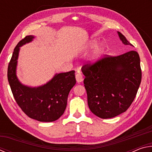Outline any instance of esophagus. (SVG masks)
Instances as JSON below:
<instances>
[{"mask_svg": "<svg viewBox=\"0 0 152 152\" xmlns=\"http://www.w3.org/2000/svg\"><path fill=\"white\" fill-rule=\"evenodd\" d=\"M76 81L78 82H81L83 80V77H82V75L80 74V72H79L76 74Z\"/></svg>", "mask_w": 152, "mask_h": 152, "instance_id": "34e87169", "label": "esophagus"}]
</instances>
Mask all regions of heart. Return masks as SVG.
Here are the masks:
<instances>
[{"label": "heart", "instance_id": "b5f03b06", "mask_svg": "<svg viewBox=\"0 0 152 152\" xmlns=\"http://www.w3.org/2000/svg\"><path fill=\"white\" fill-rule=\"evenodd\" d=\"M97 43V42L96 41H92V42H91V43H90V47L91 48H94V46H96ZM104 48L102 46H101V47L97 49V50L95 51V52L94 53V54L92 55V60H96V58H98V57L100 56V54L102 52V51H103Z\"/></svg>", "mask_w": 152, "mask_h": 152}]
</instances>
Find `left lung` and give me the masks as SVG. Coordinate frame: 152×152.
<instances>
[{"mask_svg":"<svg viewBox=\"0 0 152 152\" xmlns=\"http://www.w3.org/2000/svg\"><path fill=\"white\" fill-rule=\"evenodd\" d=\"M123 44H132L121 33ZM85 78L88 104L101 119H109L125 112L134 101L141 81L140 58L132 50L117 56H107L82 67Z\"/></svg>","mask_w":152,"mask_h":152,"instance_id":"1","label":"left lung"}]
</instances>
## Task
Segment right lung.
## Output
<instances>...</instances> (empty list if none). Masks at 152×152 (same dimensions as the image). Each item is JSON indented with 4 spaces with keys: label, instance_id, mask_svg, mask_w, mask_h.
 Masks as SVG:
<instances>
[{
    "label": "right lung",
    "instance_id": "add662e5",
    "mask_svg": "<svg viewBox=\"0 0 152 152\" xmlns=\"http://www.w3.org/2000/svg\"><path fill=\"white\" fill-rule=\"evenodd\" d=\"M26 36L14 49L10 60L7 77L15 101L28 117L41 122H52L64 114L70 90L75 85V71L56 74L44 85L30 87L20 83L16 70L20 47L33 41Z\"/></svg>",
    "mask_w": 152,
    "mask_h": 152
}]
</instances>
